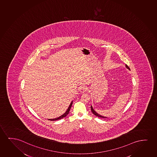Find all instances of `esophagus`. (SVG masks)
I'll list each match as a JSON object with an SVG mask.
<instances>
[{"mask_svg": "<svg viewBox=\"0 0 157 157\" xmlns=\"http://www.w3.org/2000/svg\"><path fill=\"white\" fill-rule=\"evenodd\" d=\"M86 90H87V88H86L85 86H82L80 88L79 91L80 92V93H84L86 92Z\"/></svg>", "mask_w": 157, "mask_h": 157, "instance_id": "1", "label": "esophagus"}]
</instances>
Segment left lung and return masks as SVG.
<instances>
[{"mask_svg": "<svg viewBox=\"0 0 157 157\" xmlns=\"http://www.w3.org/2000/svg\"><path fill=\"white\" fill-rule=\"evenodd\" d=\"M125 67H127V69H129V70H130V68H129V67H128V66L127 64L125 65ZM90 109H91V111H92V112L93 114H94V115H95V116H98V117H101V118H107L106 117H104V116H102V115H100V114H98L97 112H95L94 110V109L93 108L92 106V105L90 106Z\"/></svg>", "mask_w": 157, "mask_h": 157, "instance_id": "1", "label": "left lung"}]
</instances>
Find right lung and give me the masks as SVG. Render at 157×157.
<instances>
[{
    "instance_id": "add662e5",
    "label": "right lung",
    "mask_w": 157,
    "mask_h": 157,
    "mask_svg": "<svg viewBox=\"0 0 157 157\" xmlns=\"http://www.w3.org/2000/svg\"><path fill=\"white\" fill-rule=\"evenodd\" d=\"M72 103H73V101L71 102V103H70V105L69 106V107L67 108V111L65 112V113H64V114H63L62 115H61V116H59V117H57V118H53V119H48V120H49L50 121H56V120H59V119H62V118H64L65 117H66V116H67V115L69 114V112H70V110L71 109V106L72 105Z\"/></svg>"
}]
</instances>
